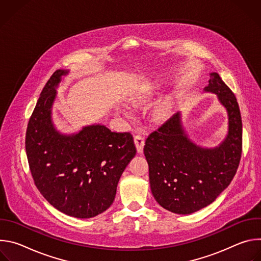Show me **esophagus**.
<instances>
[{"mask_svg":"<svg viewBox=\"0 0 261 261\" xmlns=\"http://www.w3.org/2000/svg\"><path fill=\"white\" fill-rule=\"evenodd\" d=\"M134 142L137 148V153L141 154L143 152V145H144V138L141 135H136L134 137Z\"/></svg>","mask_w":261,"mask_h":261,"instance_id":"esophagus-1","label":"esophagus"}]
</instances>
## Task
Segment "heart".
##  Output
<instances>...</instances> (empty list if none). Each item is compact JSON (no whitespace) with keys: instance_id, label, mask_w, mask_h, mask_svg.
Segmentation results:
<instances>
[{"instance_id":"heart-1","label":"heart","mask_w":261,"mask_h":261,"mask_svg":"<svg viewBox=\"0 0 261 261\" xmlns=\"http://www.w3.org/2000/svg\"><path fill=\"white\" fill-rule=\"evenodd\" d=\"M155 84L153 83H146L143 86H141L139 89L133 91L129 96H128V102L132 105H141L143 103H145L148 99H150L155 91ZM121 113L127 117L130 118L132 113L130 108L123 104L119 107ZM168 111V103L167 102H163L160 105L157 106V108L155 109V115L157 118H163L164 116H166Z\"/></svg>"}]
</instances>
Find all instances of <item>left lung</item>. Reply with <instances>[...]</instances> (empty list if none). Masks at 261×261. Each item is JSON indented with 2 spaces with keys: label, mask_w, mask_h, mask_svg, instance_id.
I'll return each instance as SVG.
<instances>
[{
  "label": "left lung",
  "mask_w": 261,
  "mask_h": 261,
  "mask_svg": "<svg viewBox=\"0 0 261 261\" xmlns=\"http://www.w3.org/2000/svg\"><path fill=\"white\" fill-rule=\"evenodd\" d=\"M203 91L217 95L226 110L224 139L213 147L197 144L177 113L150 134L143 148L153 196L174 214L189 215L214 202L231 182L241 160L243 125L234 94L216 72L210 73Z\"/></svg>",
  "instance_id": "left-lung-1"
}]
</instances>
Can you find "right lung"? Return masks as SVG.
<instances>
[{"label": "right lung", "mask_w": 261, "mask_h": 261, "mask_svg": "<svg viewBox=\"0 0 261 261\" xmlns=\"http://www.w3.org/2000/svg\"><path fill=\"white\" fill-rule=\"evenodd\" d=\"M70 73L57 70L43 88L28 124L25 152L36 187L60 212L93 218L113 204L118 182L136 155L130 133H117L103 124L60 132L53 107L60 84Z\"/></svg>", "instance_id": "right-lung-1"}]
</instances>
